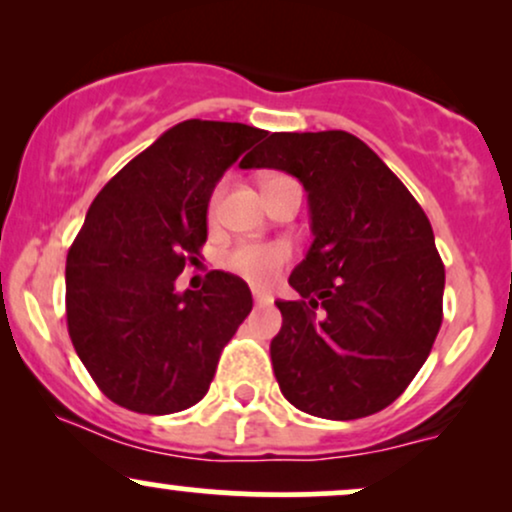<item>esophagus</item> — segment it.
I'll return each mask as SVG.
<instances>
[{
    "mask_svg": "<svg viewBox=\"0 0 512 512\" xmlns=\"http://www.w3.org/2000/svg\"><path fill=\"white\" fill-rule=\"evenodd\" d=\"M252 298H255L257 305H269V303H272V296H267V293H260V291H252Z\"/></svg>",
    "mask_w": 512,
    "mask_h": 512,
    "instance_id": "1",
    "label": "esophagus"
}]
</instances>
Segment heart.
<instances>
[{"label": "heart", "mask_w": 512, "mask_h": 512, "mask_svg": "<svg viewBox=\"0 0 512 512\" xmlns=\"http://www.w3.org/2000/svg\"><path fill=\"white\" fill-rule=\"evenodd\" d=\"M286 175H272L267 182L281 180ZM264 182V185H267ZM223 187L219 185L209 197V216L216 214L219 209ZM291 260V245L286 240H245V243L233 245L231 250L223 255V264H226L231 272H236L248 279L255 286H272L279 279L281 269L286 267Z\"/></svg>", "instance_id": "heart-1"}]
</instances>
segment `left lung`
Returning <instances> with one entry per match:
<instances>
[{"label": "left lung", "instance_id": "left-lung-1", "mask_svg": "<svg viewBox=\"0 0 512 512\" xmlns=\"http://www.w3.org/2000/svg\"><path fill=\"white\" fill-rule=\"evenodd\" d=\"M303 182L313 245L276 301L269 354L296 409L351 421L390 407L443 322L445 267L424 209L370 146L342 129L274 132L240 161Z\"/></svg>", "mask_w": 512, "mask_h": 512}]
</instances>
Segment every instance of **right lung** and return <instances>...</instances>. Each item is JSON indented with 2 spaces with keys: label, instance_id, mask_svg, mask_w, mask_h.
<instances>
[{
  "label": "right lung",
  "instance_id": "obj_1",
  "mask_svg": "<svg viewBox=\"0 0 512 512\" xmlns=\"http://www.w3.org/2000/svg\"><path fill=\"white\" fill-rule=\"evenodd\" d=\"M264 129L185 120L134 156L88 209L67 252V330L91 378L115 404L173 414L207 395L223 346L252 310L236 274L175 291L207 243L216 182Z\"/></svg>",
  "mask_w": 512,
  "mask_h": 512
}]
</instances>
